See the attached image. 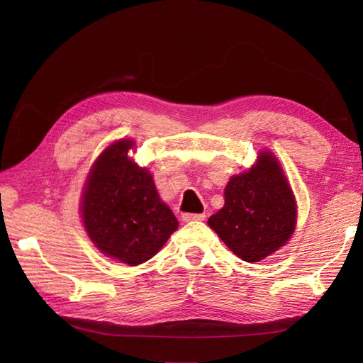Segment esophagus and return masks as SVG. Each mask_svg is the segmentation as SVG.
<instances>
[{
    "label": "esophagus",
    "instance_id": "obj_1",
    "mask_svg": "<svg viewBox=\"0 0 363 363\" xmlns=\"http://www.w3.org/2000/svg\"><path fill=\"white\" fill-rule=\"evenodd\" d=\"M206 218L204 213H184L182 220L184 221H203Z\"/></svg>",
    "mask_w": 363,
    "mask_h": 363
}]
</instances>
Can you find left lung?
<instances>
[{
	"mask_svg": "<svg viewBox=\"0 0 363 363\" xmlns=\"http://www.w3.org/2000/svg\"><path fill=\"white\" fill-rule=\"evenodd\" d=\"M207 223L246 262L264 260L289 242L296 226V201L273 152L260 151L250 169L230 177L225 206Z\"/></svg>",
	"mask_w": 363,
	"mask_h": 363,
	"instance_id": "left-lung-1",
	"label": "left lung"
}]
</instances>
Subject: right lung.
I'll return each instance as SVG.
<instances>
[{
  "label": "right lung",
  "instance_id": "obj_1",
  "mask_svg": "<svg viewBox=\"0 0 363 363\" xmlns=\"http://www.w3.org/2000/svg\"><path fill=\"white\" fill-rule=\"evenodd\" d=\"M134 140L121 138L95 160L82 191L81 217L90 240L130 267L150 260L177 229L152 174L128 156Z\"/></svg>",
  "mask_w": 363,
  "mask_h": 363
}]
</instances>
